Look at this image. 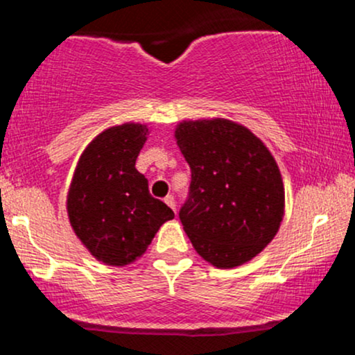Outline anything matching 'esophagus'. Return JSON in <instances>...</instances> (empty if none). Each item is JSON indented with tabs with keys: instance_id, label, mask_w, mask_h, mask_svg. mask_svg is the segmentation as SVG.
Here are the masks:
<instances>
[{
	"instance_id": "obj_1",
	"label": "esophagus",
	"mask_w": 355,
	"mask_h": 355,
	"mask_svg": "<svg viewBox=\"0 0 355 355\" xmlns=\"http://www.w3.org/2000/svg\"><path fill=\"white\" fill-rule=\"evenodd\" d=\"M164 202L166 203V205L170 207V209H172L173 211H177V202H175V198H173V195H166V197L164 198Z\"/></svg>"
}]
</instances>
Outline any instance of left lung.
<instances>
[{
	"mask_svg": "<svg viewBox=\"0 0 355 355\" xmlns=\"http://www.w3.org/2000/svg\"><path fill=\"white\" fill-rule=\"evenodd\" d=\"M177 145L191 170L178 217L191 245L218 268L242 266L272 242L284 217V183L267 146L223 118L183 121Z\"/></svg>",
	"mask_w": 355,
	"mask_h": 355,
	"instance_id": "obj_1",
	"label": "left lung"
}]
</instances>
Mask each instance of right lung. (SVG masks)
Returning <instances> with one entry per match:
<instances>
[{
	"mask_svg": "<svg viewBox=\"0 0 355 355\" xmlns=\"http://www.w3.org/2000/svg\"><path fill=\"white\" fill-rule=\"evenodd\" d=\"M148 128L112 126L85 148L68 191V217L89 254L107 266H128L145 254L158 229L175 215L150 195L135 168Z\"/></svg>",
	"mask_w": 355,
	"mask_h": 355,
	"instance_id": "1",
	"label": "right lung"
}]
</instances>
